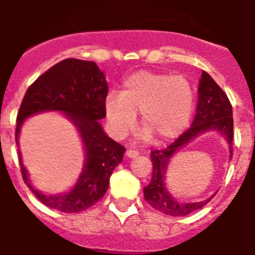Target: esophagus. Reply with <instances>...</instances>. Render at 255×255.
Wrapping results in <instances>:
<instances>
[{
  "instance_id": "1",
  "label": "esophagus",
  "mask_w": 255,
  "mask_h": 255,
  "mask_svg": "<svg viewBox=\"0 0 255 255\" xmlns=\"http://www.w3.org/2000/svg\"><path fill=\"white\" fill-rule=\"evenodd\" d=\"M138 154H139V152L136 149H128V150H126V155H128V157H130V158H134V157H136Z\"/></svg>"
}]
</instances>
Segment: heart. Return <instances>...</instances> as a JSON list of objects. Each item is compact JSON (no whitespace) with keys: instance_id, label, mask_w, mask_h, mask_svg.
Returning <instances> with one entry per match:
<instances>
[{"instance_id":"b5f03b06","label":"heart","mask_w":255,"mask_h":255,"mask_svg":"<svg viewBox=\"0 0 255 255\" xmlns=\"http://www.w3.org/2000/svg\"><path fill=\"white\" fill-rule=\"evenodd\" d=\"M106 116L117 138L134 128L140 112L144 129L157 140L179 135L194 110V91L188 79L152 71H139L124 80L120 93L106 97Z\"/></svg>"}]
</instances>
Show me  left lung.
Masks as SVG:
<instances>
[{"label": "left lung", "instance_id": "8db88e82", "mask_svg": "<svg viewBox=\"0 0 255 255\" xmlns=\"http://www.w3.org/2000/svg\"><path fill=\"white\" fill-rule=\"evenodd\" d=\"M199 98H198L197 114L191 126L182 132L176 140L163 149L150 152V159L153 164L152 180L144 188V199L148 204L157 211L168 216H186L191 212L198 211L206 206L212 198L198 203H179L175 198L170 195L164 188V173L172 157L180 148L189 143L199 134L208 130H217L225 135L230 145V153L233 154L234 139V119L233 107L227 98L226 93L220 85L211 78L208 73L203 71L199 82Z\"/></svg>", "mask_w": 255, "mask_h": 255}]
</instances>
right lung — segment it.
I'll return each mask as SVG.
<instances>
[{"mask_svg":"<svg viewBox=\"0 0 255 255\" xmlns=\"http://www.w3.org/2000/svg\"><path fill=\"white\" fill-rule=\"evenodd\" d=\"M107 94V82L98 66L78 58H66L53 65L28 88L17 112L16 144L20 126L26 117L42 111H62L78 128L85 148L84 170L75 188L65 195H44L35 190L19 152L22 179L44 206L76 213L91 208L106 194L112 171L125 153V147L108 138L98 123L106 117Z\"/></svg>","mask_w":255,"mask_h":255,"instance_id":"right-lung-1","label":"right lung"}]
</instances>
